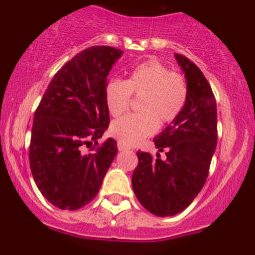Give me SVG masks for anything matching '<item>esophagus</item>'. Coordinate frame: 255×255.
<instances>
[{
  "label": "esophagus",
  "mask_w": 255,
  "mask_h": 255,
  "mask_svg": "<svg viewBox=\"0 0 255 255\" xmlns=\"http://www.w3.org/2000/svg\"><path fill=\"white\" fill-rule=\"evenodd\" d=\"M118 150H128V149H130V146H128L127 144L122 143V142H118Z\"/></svg>",
  "instance_id": "1"
}]
</instances>
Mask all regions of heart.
<instances>
[{"instance_id": "b5f03b06", "label": "heart", "mask_w": 255, "mask_h": 255, "mask_svg": "<svg viewBox=\"0 0 255 255\" xmlns=\"http://www.w3.org/2000/svg\"><path fill=\"white\" fill-rule=\"evenodd\" d=\"M130 94L140 96L137 102L139 112L132 113L113 122L112 134L120 142L134 145L153 134L159 122L174 121L184 109L187 100L186 80L158 60H148L130 70L126 81L111 80L105 97L113 117H120L130 106Z\"/></svg>"}]
</instances>
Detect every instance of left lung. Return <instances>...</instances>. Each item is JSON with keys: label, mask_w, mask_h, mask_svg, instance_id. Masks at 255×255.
Segmentation results:
<instances>
[{"label": "left lung", "mask_w": 255, "mask_h": 255, "mask_svg": "<svg viewBox=\"0 0 255 255\" xmlns=\"http://www.w3.org/2000/svg\"><path fill=\"white\" fill-rule=\"evenodd\" d=\"M186 79V104L170 126L154 138L158 153L138 151L132 186L138 201L159 217L184 211L206 182L217 144V107L204 74L186 56L175 54ZM167 151L165 159L160 153Z\"/></svg>", "instance_id": "left-lung-1"}]
</instances>
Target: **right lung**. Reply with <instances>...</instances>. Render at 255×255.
<instances>
[{
	"mask_svg": "<svg viewBox=\"0 0 255 255\" xmlns=\"http://www.w3.org/2000/svg\"><path fill=\"white\" fill-rule=\"evenodd\" d=\"M122 54L104 45L79 53L55 74L34 113L30 170L43 196L61 210L92 201L117 154L112 138L87 150L109 128L107 76Z\"/></svg>",
	"mask_w": 255,
	"mask_h": 255,
	"instance_id": "add662e5",
	"label": "right lung"
}]
</instances>
